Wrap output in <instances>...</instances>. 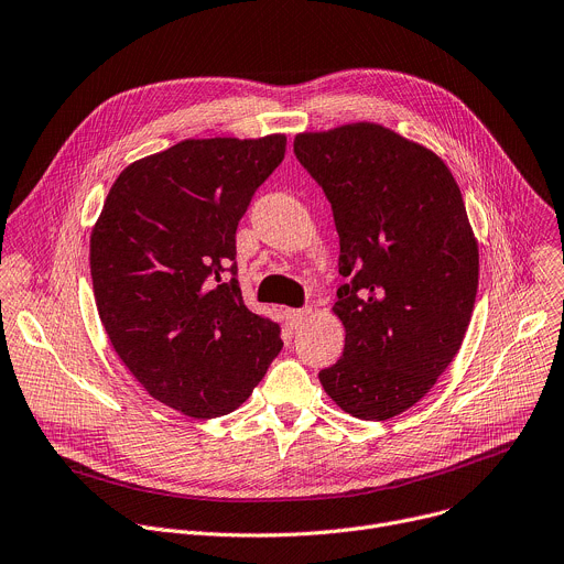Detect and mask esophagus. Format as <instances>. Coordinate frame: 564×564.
<instances>
[{"label": "esophagus", "mask_w": 564, "mask_h": 564, "mask_svg": "<svg viewBox=\"0 0 564 564\" xmlns=\"http://www.w3.org/2000/svg\"><path fill=\"white\" fill-rule=\"evenodd\" d=\"M311 313H313L311 308H296V311H285V319H288L290 328H299V326H303L305 322H308Z\"/></svg>", "instance_id": "esophagus-1"}]
</instances>
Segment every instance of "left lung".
<instances>
[{"label": "left lung", "instance_id": "left-lung-1", "mask_svg": "<svg viewBox=\"0 0 564 564\" xmlns=\"http://www.w3.org/2000/svg\"><path fill=\"white\" fill-rule=\"evenodd\" d=\"M294 155L330 202L339 236V360L319 371L355 419L416 404L468 330L479 251L466 204L432 150L376 123L296 134Z\"/></svg>", "mask_w": 564, "mask_h": 564}]
</instances>
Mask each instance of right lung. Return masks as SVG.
<instances>
[{
    "label": "right lung",
    "mask_w": 564,
    "mask_h": 564,
    "mask_svg": "<svg viewBox=\"0 0 564 564\" xmlns=\"http://www.w3.org/2000/svg\"><path fill=\"white\" fill-rule=\"evenodd\" d=\"M285 155V137L186 139L128 166L91 231L98 317L141 387L191 419L240 406L281 326L238 288L236 229Z\"/></svg>",
    "instance_id": "right-lung-1"
}]
</instances>
